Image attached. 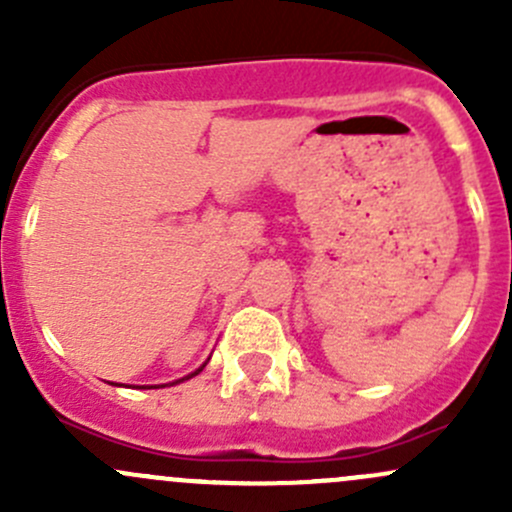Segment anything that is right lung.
I'll return each mask as SVG.
<instances>
[{
  "label": "right lung",
  "instance_id": "right-lung-1",
  "mask_svg": "<svg viewBox=\"0 0 512 512\" xmlns=\"http://www.w3.org/2000/svg\"><path fill=\"white\" fill-rule=\"evenodd\" d=\"M198 371H203V366H200V369ZM198 371H195V374H198ZM195 374H190V376H195ZM190 376H188V379H190ZM180 381H183V379H180Z\"/></svg>",
  "mask_w": 512,
  "mask_h": 512
}]
</instances>
